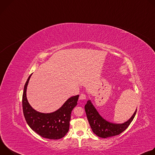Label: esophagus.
I'll return each instance as SVG.
<instances>
[{"instance_id":"1","label":"esophagus","mask_w":155,"mask_h":155,"mask_svg":"<svg viewBox=\"0 0 155 155\" xmlns=\"http://www.w3.org/2000/svg\"><path fill=\"white\" fill-rule=\"evenodd\" d=\"M79 99L80 100H85L86 99V95L84 94H81L80 97H79Z\"/></svg>"}]
</instances>
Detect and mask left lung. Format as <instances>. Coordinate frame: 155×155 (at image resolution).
Returning <instances> with one entry per match:
<instances>
[{"label": "left lung", "mask_w": 155, "mask_h": 155, "mask_svg": "<svg viewBox=\"0 0 155 155\" xmlns=\"http://www.w3.org/2000/svg\"><path fill=\"white\" fill-rule=\"evenodd\" d=\"M84 109L87 120L93 132L97 136L101 138H107L121 134L129 126L137 112L136 109L134 114L127 121L123 123L117 124L109 122L103 118L90 100L87 101Z\"/></svg>", "instance_id": "left-lung-1"}]
</instances>
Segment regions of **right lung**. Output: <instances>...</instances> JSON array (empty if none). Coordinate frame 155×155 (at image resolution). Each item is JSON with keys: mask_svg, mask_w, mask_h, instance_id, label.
<instances>
[{"mask_svg": "<svg viewBox=\"0 0 155 155\" xmlns=\"http://www.w3.org/2000/svg\"><path fill=\"white\" fill-rule=\"evenodd\" d=\"M32 74L25 83L22 100L25 120L29 127L42 137L53 140L61 139L69 131L71 112L77 104L79 95L69 98L55 112L48 114L37 112L29 104L26 96L27 87Z\"/></svg>", "mask_w": 155, "mask_h": 155, "instance_id": "1", "label": "right lung"}]
</instances>
